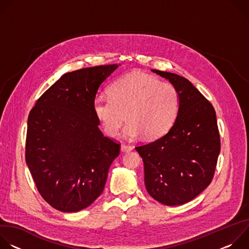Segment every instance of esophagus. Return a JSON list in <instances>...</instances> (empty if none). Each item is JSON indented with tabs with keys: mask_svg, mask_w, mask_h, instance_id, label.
I'll return each instance as SVG.
<instances>
[{
	"mask_svg": "<svg viewBox=\"0 0 249 249\" xmlns=\"http://www.w3.org/2000/svg\"><path fill=\"white\" fill-rule=\"evenodd\" d=\"M133 150V148L129 145H125V144H122L121 145V151L123 153H128V152H131Z\"/></svg>",
	"mask_w": 249,
	"mask_h": 249,
	"instance_id": "1",
	"label": "esophagus"
}]
</instances>
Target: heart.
Here are the masks:
<instances>
[{
    "label": "heart",
    "instance_id": "heart-1",
    "mask_svg": "<svg viewBox=\"0 0 249 249\" xmlns=\"http://www.w3.org/2000/svg\"><path fill=\"white\" fill-rule=\"evenodd\" d=\"M179 93L170 84L144 73H132L114 82L110 94L93 100V110L106 134L114 137L124 121V136L130 140L144 135L157 139L174 123L179 110Z\"/></svg>",
    "mask_w": 249,
    "mask_h": 249
}]
</instances>
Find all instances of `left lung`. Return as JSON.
I'll list each match as a JSON object with an SVG mask.
<instances>
[{
	"label": "left lung",
	"mask_w": 249,
	"mask_h": 249,
	"mask_svg": "<svg viewBox=\"0 0 249 249\" xmlns=\"http://www.w3.org/2000/svg\"><path fill=\"white\" fill-rule=\"evenodd\" d=\"M179 93L178 114L161 138L136 147L143 159L148 193L166 206L185 204L211 183L221 151L216 111L185 78L152 70Z\"/></svg>",
	"instance_id": "obj_1"
}]
</instances>
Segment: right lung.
<instances>
[{"mask_svg": "<svg viewBox=\"0 0 249 249\" xmlns=\"http://www.w3.org/2000/svg\"><path fill=\"white\" fill-rule=\"evenodd\" d=\"M117 64L63 75L27 119L25 161L42 198L61 212H79L102 193L120 145L103 136L93 110L100 85Z\"/></svg>", "mask_w": 249, "mask_h": 249, "instance_id": "1", "label": "right lung"}]
</instances>
